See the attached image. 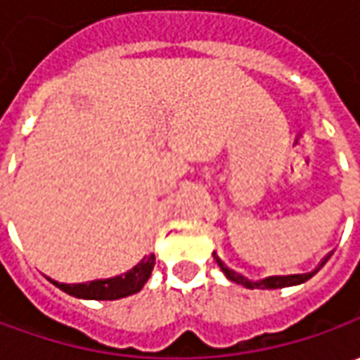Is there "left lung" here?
I'll use <instances>...</instances> for the list:
<instances>
[{
	"mask_svg": "<svg viewBox=\"0 0 360 360\" xmlns=\"http://www.w3.org/2000/svg\"><path fill=\"white\" fill-rule=\"evenodd\" d=\"M214 260L218 262V266H220V270L226 274V278L229 281H232V283L236 284H242V286H246V288H284V286H295V284H302L307 283L309 278H311L312 274L316 272V270L321 269L323 264L326 262V258L323 260V264L319 266L316 270H312V272H307V274H286V276H269V278H264V281H258V283H252V281H248L246 276H242V274H238V272H234L232 269H229L224 262H222V258H218L214 252Z\"/></svg>",
	"mask_w": 360,
	"mask_h": 360,
	"instance_id": "obj_1",
	"label": "left lung"
}]
</instances>
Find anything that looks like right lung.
<instances>
[{
    "label": "right lung",
    "instance_id": "obj_1",
    "mask_svg": "<svg viewBox=\"0 0 360 360\" xmlns=\"http://www.w3.org/2000/svg\"><path fill=\"white\" fill-rule=\"evenodd\" d=\"M156 264V256L150 255L144 256L136 266L128 270L126 274H120L114 278H104V281H91V283L82 284H63V283H51L56 284L60 290L72 295L76 298H86V300H118V298L130 297L142 290V286L148 283L152 269Z\"/></svg>",
    "mask_w": 360,
    "mask_h": 360
}]
</instances>
